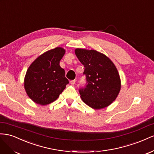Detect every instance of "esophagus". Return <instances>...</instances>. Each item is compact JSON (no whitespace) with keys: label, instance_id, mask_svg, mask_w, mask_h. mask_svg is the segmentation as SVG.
<instances>
[{"label":"esophagus","instance_id":"34e87169","mask_svg":"<svg viewBox=\"0 0 154 154\" xmlns=\"http://www.w3.org/2000/svg\"><path fill=\"white\" fill-rule=\"evenodd\" d=\"M75 82H76L75 80H72V81H70V84L75 85Z\"/></svg>","mask_w":154,"mask_h":154}]
</instances>
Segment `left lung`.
<instances>
[{
	"mask_svg": "<svg viewBox=\"0 0 154 154\" xmlns=\"http://www.w3.org/2000/svg\"><path fill=\"white\" fill-rule=\"evenodd\" d=\"M75 53L84 65L86 84L79 91L83 102L94 109H101L115 100L121 90L116 66L107 57L95 50L77 48Z\"/></svg>",
	"mask_w": 154,
	"mask_h": 154,
	"instance_id": "1",
	"label": "left lung"
}]
</instances>
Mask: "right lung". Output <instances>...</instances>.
Listing matches in <instances>:
<instances>
[{
    "label": "right lung",
    "mask_w": 154,
    "mask_h": 154,
    "mask_svg": "<svg viewBox=\"0 0 154 154\" xmlns=\"http://www.w3.org/2000/svg\"><path fill=\"white\" fill-rule=\"evenodd\" d=\"M65 54L62 48L45 52L29 66L24 79V88L29 97L37 104L46 105L59 97L69 83L59 65Z\"/></svg>",
    "instance_id": "right-lung-1"
}]
</instances>
